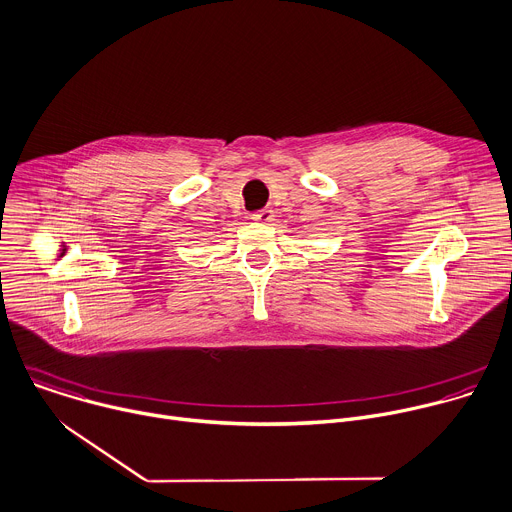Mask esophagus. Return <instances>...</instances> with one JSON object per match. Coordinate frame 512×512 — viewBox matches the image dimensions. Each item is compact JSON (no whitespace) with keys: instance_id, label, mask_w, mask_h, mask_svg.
<instances>
[{"instance_id":"obj_1","label":"esophagus","mask_w":512,"mask_h":512,"mask_svg":"<svg viewBox=\"0 0 512 512\" xmlns=\"http://www.w3.org/2000/svg\"><path fill=\"white\" fill-rule=\"evenodd\" d=\"M252 220L260 222V224H270L274 220V212L270 208H264V210H258L252 214Z\"/></svg>"}]
</instances>
